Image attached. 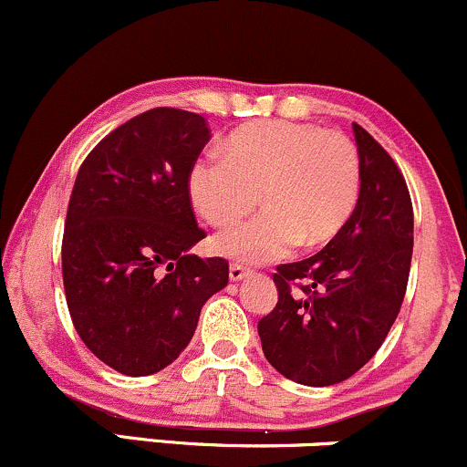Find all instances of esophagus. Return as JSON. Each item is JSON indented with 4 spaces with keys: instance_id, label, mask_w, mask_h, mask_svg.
Returning <instances> with one entry per match:
<instances>
[{
    "instance_id": "1",
    "label": "esophagus",
    "mask_w": 467,
    "mask_h": 467,
    "mask_svg": "<svg viewBox=\"0 0 467 467\" xmlns=\"http://www.w3.org/2000/svg\"><path fill=\"white\" fill-rule=\"evenodd\" d=\"M248 275H253V273H250L248 268H244V265H239V264L230 265V281H242Z\"/></svg>"
}]
</instances>
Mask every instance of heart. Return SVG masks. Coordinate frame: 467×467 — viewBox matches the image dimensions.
Listing matches in <instances>:
<instances>
[{"mask_svg":"<svg viewBox=\"0 0 467 467\" xmlns=\"http://www.w3.org/2000/svg\"><path fill=\"white\" fill-rule=\"evenodd\" d=\"M361 159L355 141L317 124L270 119L233 132L188 171V197L214 228L264 213L213 239L214 253L244 264L285 257L296 245L330 242L355 213Z\"/></svg>","mask_w":467,"mask_h":467,"instance_id":"1","label":"heart"}]
</instances>
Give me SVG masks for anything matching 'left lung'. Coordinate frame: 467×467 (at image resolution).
<instances>
[{"label":"left lung","instance_id":"8db88e82","mask_svg":"<svg viewBox=\"0 0 467 467\" xmlns=\"http://www.w3.org/2000/svg\"><path fill=\"white\" fill-rule=\"evenodd\" d=\"M355 140L361 159L355 213L324 250L276 268L279 301L257 326L270 366L301 386H332L361 370L406 296L414 244L406 179L358 124Z\"/></svg>","mask_w":467,"mask_h":467}]
</instances>
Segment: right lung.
Segmentation results:
<instances>
[{
	"instance_id": "add662e5",
	"label": "right lung",
	"mask_w": 467,
	"mask_h": 467,
	"mask_svg": "<svg viewBox=\"0 0 467 467\" xmlns=\"http://www.w3.org/2000/svg\"><path fill=\"white\" fill-rule=\"evenodd\" d=\"M210 140L197 112L152 109L106 135L77 172L61 242L66 304L97 358L155 375L188 346L228 261L188 254L206 237L188 171Z\"/></svg>"
}]
</instances>
